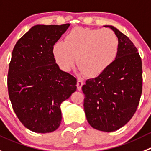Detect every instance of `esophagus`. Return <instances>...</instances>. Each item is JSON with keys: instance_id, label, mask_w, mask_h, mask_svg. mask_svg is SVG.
Returning <instances> with one entry per match:
<instances>
[{"instance_id": "esophagus-1", "label": "esophagus", "mask_w": 151, "mask_h": 151, "mask_svg": "<svg viewBox=\"0 0 151 151\" xmlns=\"http://www.w3.org/2000/svg\"><path fill=\"white\" fill-rule=\"evenodd\" d=\"M84 83L83 82L82 80H77V89L80 91V90H81V88H82V86L83 85Z\"/></svg>"}]
</instances>
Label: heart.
Here are the masks:
<instances>
[{"mask_svg": "<svg viewBox=\"0 0 151 151\" xmlns=\"http://www.w3.org/2000/svg\"><path fill=\"white\" fill-rule=\"evenodd\" d=\"M120 42L109 29H91L77 27L52 47L55 63L68 72L76 63L84 75L95 78L105 72L118 56Z\"/></svg>", "mask_w": 151, "mask_h": 151, "instance_id": "obj_1", "label": "heart"}]
</instances>
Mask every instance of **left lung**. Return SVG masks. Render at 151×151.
Instances as JSON below:
<instances>
[{
  "mask_svg": "<svg viewBox=\"0 0 151 151\" xmlns=\"http://www.w3.org/2000/svg\"><path fill=\"white\" fill-rule=\"evenodd\" d=\"M118 37L115 61L99 77L83 86L84 111L95 129L112 132L124 126L137 109L142 91V60L130 39L116 27L106 25Z\"/></svg>",
  "mask_w": 151,
  "mask_h": 151,
  "instance_id": "obj_1",
  "label": "left lung"
}]
</instances>
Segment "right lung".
<instances>
[{
    "label": "right lung",
    "instance_id": "1",
    "mask_svg": "<svg viewBox=\"0 0 151 151\" xmlns=\"http://www.w3.org/2000/svg\"><path fill=\"white\" fill-rule=\"evenodd\" d=\"M69 24L35 25L15 44L8 71L12 109L22 124L39 133L60 127V105L77 89V80L60 70L52 47Z\"/></svg>",
    "mask_w": 151,
    "mask_h": 151
}]
</instances>
